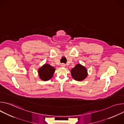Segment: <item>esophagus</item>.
<instances>
[{
	"instance_id": "1",
	"label": "esophagus",
	"mask_w": 124,
	"mask_h": 124,
	"mask_svg": "<svg viewBox=\"0 0 124 124\" xmlns=\"http://www.w3.org/2000/svg\"><path fill=\"white\" fill-rule=\"evenodd\" d=\"M61 65V66H62V67H65V64H62Z\"/></svg>"
}]
</instances>
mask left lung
Returning <instances> with one entry per match:
<instances>
[{"label":"left lung","mask_w":124,"mask_h":124,"mask_svg":"<svg viewBox=\"0 0 124 124\" xmlns=\"http://www.w3.org/2000/svg\"><path fill=\"white\" fill-rule=\"evenodd\" d=\"M71 75L73 78L77 81L84 79L87 76V71L85 67L80 64H77L71 70Z\"/></svg>","instance_id":"8db88e82"}]
</instances>
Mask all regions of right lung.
Instances as JSON below:
<instances>
[{
  "label": "right lung",
  "mask_w": 124,
  "mask_h": 124,
  "mask_svg": "<svg viewBox=\"0 0 124 124\" xmlns=\"http://www.w3.org/2000/svg\"><path fill=\"white\" fill-rule=\"evenodd\" d=\"M55 72V69L48 64H45L41 67L38 70V73L40 78L46 81L50 79Z\"/></svg>",
  "instance_id": "right-lung-1"
}]
</instances>
